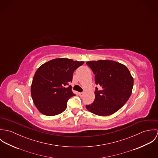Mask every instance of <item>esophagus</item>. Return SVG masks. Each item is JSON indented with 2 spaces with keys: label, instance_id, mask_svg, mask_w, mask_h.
<instances>
[{
  "label": "esophagus",
  "instance_id": "esophagus-1",
  "mask_svg": "<svg viewBox=\"0 0 158 158\" xmlns=\"http://www.w3.org/2000/svg\"><path fill=\"white\" fill-rule=\"evenodd\" d=\"M83 95H84V93H83V92H79V95H80L81 97H82L83 96Z\"/></svg>",
  "mask_w": 158,
  "mask_h": 158
}]
</instances>
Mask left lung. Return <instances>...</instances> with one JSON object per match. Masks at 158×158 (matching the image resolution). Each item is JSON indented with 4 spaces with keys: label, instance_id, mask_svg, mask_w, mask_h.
<instances>
[{
    "label": "left lung",
    "instance_id": "obj_1",
    "mask_svg": "<svg viewBox=\"0 0 158 158\" xmlns=\"http://www.w3.org/2000/svg\"><path fill=\"white\" fill-rule=\"evenodd\" d=\"M95 75V82L100 86L95 90L94 102L86 105L91 113L100 115H111L120 110L131 95L134 80L125 65L111 60L86 62Z\"/></svg>",
    "mask_w": 158,
    "mask_h": 158
}]
</instances>
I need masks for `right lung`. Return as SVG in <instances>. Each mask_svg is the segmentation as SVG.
Masks as SVG:
<instances>
[{
	"label": "right lung",
	"instance_id": "1",
	"mask_svg": "<svg viewBox=\"0 0 158 158\" xmlns=\"http://www.w3.org/2000/svg\"><path fill=\"white\" fill-rule=\"evenodd\" d=\"M84 63L68 58L52 60L38 69L33 77L31 95L43 114L53 116L63 113L68 100L75 95L69 85L75 70Z\"/></svg>",
	"mask_w": 158,
	"mask_h": 158
}]
</instances>
